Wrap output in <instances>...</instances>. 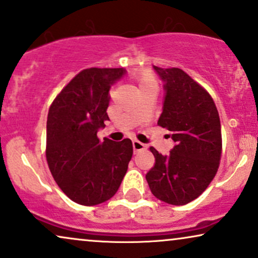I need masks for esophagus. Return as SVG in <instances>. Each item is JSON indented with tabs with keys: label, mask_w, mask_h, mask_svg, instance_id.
I'll use <instances>...</instances> for the list:
<instances>
[{
	"label": "esophagus",
	"mask_w": 258,
	"mask_h": 258,
	"mask_svg": "<svg viewBox=\"0 0 258 258\" xmlns=\"http://www.w3.org/2000/svg\"><path fill=\"white\" fill-rule=\"evenodd\" d=\"M146 147H147V146H146L145 144H142V142L138 141V140H134V141H133L134 153H138V152H140V151H144V149H146Z\"/></svg>",
	"instance_id": "esophagus-1"
}]
</instances>
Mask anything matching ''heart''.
I'll use <instances>...</instances> for the list:
<instances>
[{"mask_svg": "<svg viewBox=\"0 0 258 258\" xmlns=\"http://www.w3.org/2000/svg\"><path fill=\"white\" fill-rule=\"evenodd\" d=\"M134 80L139 86V90H142V88L148 87V86L155 85V79L154 76L152 75V73L148 71H141L138 72L134 74Z\"/></svg>", "mask_w": 258, "mask_h": 258, "instance_id": "1", "label": "heart"}]
</instances>
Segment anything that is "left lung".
<instances>
[{
  "label": "left lung",
  "mask_w": 258,
  "mask_h": 258,
  "mask_svg": "<svg viewBox=\"0 0 258 258\" xmlns=\"http://www.w3.org/2000/svg\"><path fill=\"white\" fill-rule=\"evenodd\" d=\"M164 82L163 112L158 125L170 130L174 146L163 155L151 147L154 166L146 174L153 195L183 206L207 189L221 157V125L214 101L205 88L179 68L153 66Z\"/></svg>",
  "instance_id": "8db88e82"
}]
</instances>
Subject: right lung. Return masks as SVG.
Listing matches in <instances>:
<instances>
[{
	"instance_id": "right-lung-1",
	"label": "right lung",
	"mask_w": 258,
	"mask_h": 258,
	"mask_svg": "<svg viewBox=\"0 0 258 258\" xmlns=\"http://www.w3.org/2000/svg\"><path fill=\"white\" fill-rule=\"evenodd\" d=\"M124 68H90L79 73L56 97L46 122V160L53 179L72 201L95 206L111 199L133 157L132 140L120 142L97 133L109 120L110 88Z\"/></svg>"
}]
</instances>
